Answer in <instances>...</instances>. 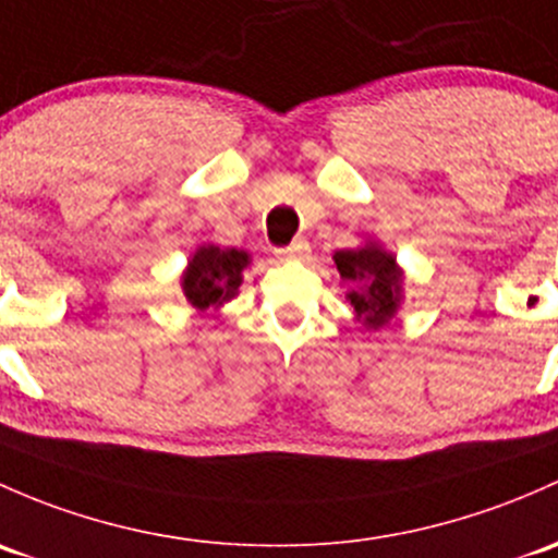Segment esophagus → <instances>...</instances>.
I'll list each match as a JSON object with an SVG mask.
<instances>
[{"mask_svg":"<svg viewBox=\"0 0 558 558\" xmlns=\"http://www.w3.org/2000/svg\"><path fill=\"white\" fill-rule=\"evenodd\" d=\"M307 254H310L307 240H294V243L286 245V248L275 251V256H278V259H304Z\"/></svg>","mask_w":558,"mask_h":558,"instance_id":"obj_1","label":"esophagus"}]
</instances>
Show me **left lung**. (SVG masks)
Segmentation results:
<instances>
[{"instance_id":"obj_1","label":"left lung","mask_w":558,"mask_h":558,"mask_svg":"<svg viewBox=\"0 0 558 558\" xmlns=\"http://www.w3.org/2000/svg\"><path fill=\"white\" fill-rule=\"evenodd\" d=\"M333 264L350 286L348 302L353 304L355 318L366 328L390 324L403 296V272L396 264V256L368 240L361 248L337 251Z\"/></svg>"}]
</instances>
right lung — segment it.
<instances>
[{"mask_svg":"<svg viewBox=\"0 0 558 558\" xmlns=\"http://www.w3.org/2000/svg\"><path fill=\"white\" fill-rule=\"evenodd\" d=\"M248 262V251L201 245L181 275L186 302L197 310H216L230 302L243 283V269Z\"/></svg>","mask_w":558,"mask_h":558,"instance_id":"add662e5","label":"right lung"}]
</instances>
